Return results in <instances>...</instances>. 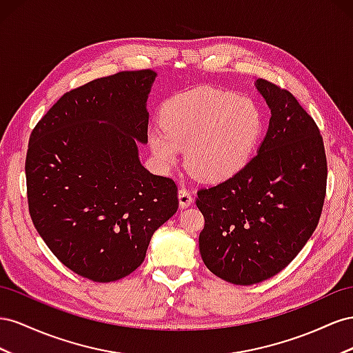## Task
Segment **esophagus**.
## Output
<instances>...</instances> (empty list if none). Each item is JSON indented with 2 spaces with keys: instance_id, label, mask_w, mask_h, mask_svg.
<instances>
[{
  "instance_id": "obj_1",
  "label": "esophagus",
  "mask_w": 353,
  "mask_h": 353,
  "mask_svg": "<svg viewBox=\"0 0 353 353\" xmlns=\"http://www.w3.org/2000/svg\"><path fill=\"white\" fill-rule=\"evenodd\" d=\"M192 195L188 189L182 188L179 190V203H180V208H188L190 204H192Z\"/></svg>"
}]
</instances>
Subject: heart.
I'll list each match as a JSON object with an SVG mask.
<instances>
[{"label":"heart","mask_w":353,"mask_h":353,"mask_svg":"<svg viewBox=\"0 0 353 353\" xmlns=\"http://www.w3.org/2000/svg\"><path fill=\"white\" fill-rule=\"evenodd\" d=\"M163 128L149 133V146L163 167L186 163L201 179L221 182L235 176L253 154L263 128L260 109L250 99L203 88L171 99L161 112Z\"/></svg>","instance_id":"heart-1"}]
</instances>
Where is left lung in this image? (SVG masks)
<instances>
[{"mask_svg": "<svg viewBox=\"0 0 353 353\" xmlns=\"http://www.w3.org/2000/svg\"><path fill=\"white\" fill-rule=\"evenodd\" d=\"M256 87L272 114L257 155L196 198L205 220L201 257L236 285L261 283L293 261L318 226L327 189L325 149L314 118L287 90L263 78Z\"/></svg>", "mask_w": 353, "mask_h": 353, "instance_id": "1", "label": "left lung"}]
</instances>
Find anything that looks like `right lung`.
Instances as JSON below:
<instances>
[{"label": "right lung", "mask_w": 353, "mask_h": 353, "mask_svg": "<svg viewBox=\"0 0 353 353\" xmlns=\"http://www.w3.org/2000/svg\"><path fill=\"white\" fill-rule=\"evenodd\" d=\"M157 74L124 70L70 90L29 137V214L52 253L79 276L112 283L143 263L179 208L173 179L140 164Z\"/></svg>", "instance_id": "obj_1"}]
</instances>
